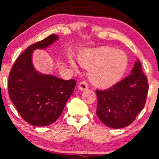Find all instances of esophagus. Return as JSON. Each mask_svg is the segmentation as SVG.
Wrapping results in <instances>:
<instances>
[{
    "mask_svg": "<svg viewBox=\"0 0 159 159\" xmlns=\"http://www.w3.org/2000/svg\"><path fill=\"white\" fill-rule=\"evenodd\" d=\"M78 88H79L80 90H82V91L88 90V84L85 81H82L79 84V85H78Z\"/></svg>",
    "mask_w": 159,
    "mask_h": 159,
    "instance_id": "obj_1",
    "label": "esophagus"
}]
</instances>
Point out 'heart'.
I'll return each mask as SVG.
<instances>
[{"label":"heart","instance_id":"b5f03b06","mask_svg":"<svg viewBox=\"0 0 159 159\" xmlns=\"http://www.w3.org/2000/svg\"><path fill=\"white\" fill-rule=\"evenodd\" d=\"M80 66L90 69V81L96 87L107 88L114 86L125 75L128 66V58L125 52L109 46L88 50L79 58ZM71 69L77 71V64L69 60Z\"/></svg>","mask_w":159,"mask_h":159}]
</instances>
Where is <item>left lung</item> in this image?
<instances>
[{"instance_id":"1","label":"left lung","mask_w":159,"mask_h":159,"mask_svg":"<svg viewBox=\"0 0 159 159\" xmlns=\"http://www.w3.org/2000/svg\"><path fill=\"white\" fill-rule=\"evenodd\" d=\"M148 84L137 59L131 74L109 89L96 90V114L102 122L114 129L127 127L144 108Z\"/></svg>"}]
</instances>
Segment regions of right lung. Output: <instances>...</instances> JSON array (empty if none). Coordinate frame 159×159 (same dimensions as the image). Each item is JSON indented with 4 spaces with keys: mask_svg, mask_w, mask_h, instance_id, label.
<instances>
[{
    "mask_svg": "<svg viewBox=\"0 0 159 159\" xmlns=\"http://www.w3.org/2000/svg\"><path fill=\"white\" fill-rule=\"evenodd\" d=\"M58 39L51 34L34 43L13 65L8 77V95L24 120L36 127L51 125L61 115L77 82L64 80L37 71L32 63L34 50L45 49Z\"/></svg>",
    "mask_w": 159,
    "mask_h": 159,
    "instance_id": "right-lung-1",
    "label": "right lung"
}]
</instances>
